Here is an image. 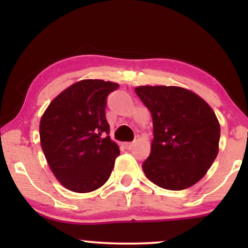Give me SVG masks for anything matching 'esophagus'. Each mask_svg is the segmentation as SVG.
Instances as JSON below:
<instances>
[{
    "instance_id": "esophagus-1",
    "label": "esophagus",
    "mask_w": 248,
    "mask_h": 248,
    "mask_svg": "<svg viewBox=\"0 0 248 248\" xmlns=\"http://www.w3.org/2000/svg\"><path fill=\"white\" fill-rule=\"evenodd\" d=\"M124 146V148H126V149H132V148L135 146V143H134V142H126Z\"/></svg>"
}]
</instances>
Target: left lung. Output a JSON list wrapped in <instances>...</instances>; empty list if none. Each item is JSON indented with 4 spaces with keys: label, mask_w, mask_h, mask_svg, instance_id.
I'll use <instances>...</instances> for the list:
<instances>
[{
    "label": "left lung",
    "mask_w": 248,
    "mask_h": 248,
    "mask_svg": "<svg viewBox=\"0 0 248 248\" xmlns=\"http://www.w3.org/2000/svg\"><path fill=\"white\" fill-rule=\"evenodd\" d=\"M153 116L152 153L144 175L167 190H184L205 176L219 150L220 124L210 105L178 86H138Z\"/></svg>",
    "instance_id": "1"
}]
</instances>
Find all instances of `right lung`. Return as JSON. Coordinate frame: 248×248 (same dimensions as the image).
<instances>
[{
  "mask_svg": "<svg viewBox=\"0 0 248 248\" xmlns=\"http://www.w3.org/2000/svg\"><path fill=\"white\" fill-rule=\"evenodd\" d=\"M119 84L84 79L65 88L50 102L39 122L41 146L51 171L73 192L104 186L120 149L106 134V96Z\"/></svg>",
  "mask_w": 248,
  "mask_h": 248,
  "instance_id": "add662e5",
  "label": "right lung"
}]
</instances>
